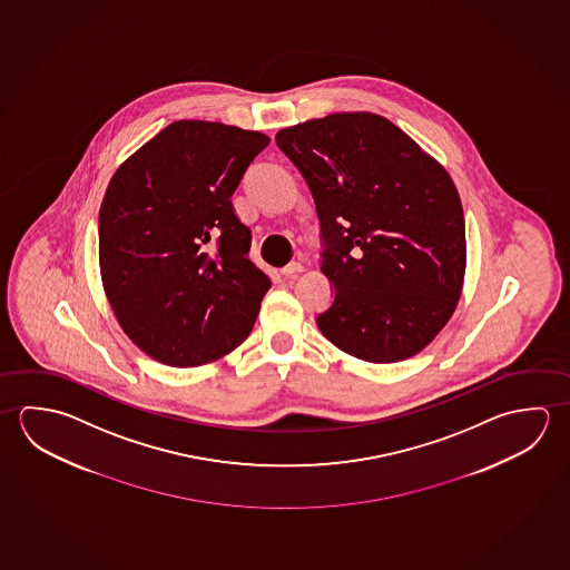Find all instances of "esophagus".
I'll return each mask as SVG.
<instances>
[{
  "mask_svg": "<svg viewBox=\"0 0 570 570\" xmlns=\"http://www.w3.org/2000/svg\"><path fill=\"white\" fill-rule=\"evenodd\" d=\"M305 269L301 263H297V261H293V263H289V265H285L283 269H281V275H285V277H291V275H297V273H301V271Z\"/></svg>",
  "mask_w": 570,
  "mask_h": 570,
  "instance_id": "obj_1",
  "label": "esophagus"
}]
</instances>
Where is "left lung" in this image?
Listing matches in <instances>:
<instances>
[{"label":"left lung","instance_id":"obj_1","mask_svg":"<svg viewBox=\"0 0 570 570\" xmlns=\"http://www.w3.org/2000/svg\"><path fill=\"white\" fill-rule=\"evenodd\" d=\"M317 205L335 299L321 333L368 363L413 357L453 317L466 239L451 175L403 129L343 111L275 136Z\"/></svg>","mask_w":570,"mask_h":570}]
</instances>
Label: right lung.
Returning a JSON list of instances; mask_svg holds the SVG:
<instances>
[{
	"instance_id": "add662e5",
	"label": "right lung",
	"mask_w": 570,
	"mask_h": 570,
	"mask_svg": "<svg viewBox=\"0 0 570 570\" xmlns=\"http://www.w3.org/2000/svg\"><path fill=\"white\" fill-rule=\"evenodd\" d=\"M269 137L181 119L117 167L99 209V269L127 337L171 367H199L249 337L271 281L232 195Z\"/></svg>"
}]
</instances>
